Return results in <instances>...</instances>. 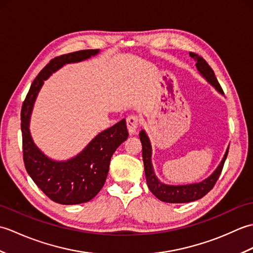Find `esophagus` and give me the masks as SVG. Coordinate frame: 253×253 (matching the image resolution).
Listing matches in <instances>:
<instances>
[{
	"mask_svg": "<svg viewBox=\"0 0 253 253\" xmlns=\"http://www.w3.org/2000/svg\"><path fill=\"white\" fill-rule=\"evenodd\" d=\"M127 123V129L130 135H133L136 132L138 125H139V118L136 115H129L126 118Z\"/></svg>",
	"mask_w": 253,
	"mask_h": 253,
	"instance_id": "1",
	"label": "esophagus"
}]
</instances>
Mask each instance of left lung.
<instances>
[{
    "label": "left lung",
    "mask_w": 253,
    "mask_h": 253,
    "mask_svg": "<svg viewBox=\"0 0 253 253\" xmlns=\"http://www.w3.org/2000/svg\"><path fill=\"white\" fill-rule=\"evenodd\" d=\"M192 57L196 60V66L198 68L199 73L206 78L208 82L211 84L214 88H215L219 93L224 94L223 89L221 84H218L217 79L215 77L213 69L210 67L209 64L203 60V57L199 56L198 54H193ZM140 137V141L142 144V159L144 164V173H146L147 184L149 189L151 190L153 195L157 197L159 200L168 203H187L191 201H196L198 199H201L207 193L212 189L214 185L216 184L219 175L222 173L223 166L225 163V160L227 158L228 154V148L226 152L224 154V158L222 159V162L219 163L217 169L213 171L211 176L204 180L197 182V184H189V185H180V186H173V185H165L161 182L158 177L155 176L153 166L151 162L152 157V148L151 143H150L149 137L144 130H141L139 133Z\"/></svg>",
    "instance_id": "1"
}]
</instances>
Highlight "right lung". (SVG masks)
Returning <instances> with one entry per match:
<instances>
[{"label":"right lung","instance_id":"obj_1","mask_svg":"<svg viewBox=\"0 0 253 253\" xmlns=\"http://www.w3.org/2000/svg\"><path fill=\"white\" fill-rule=\"evenodd\" d=\"M98 53L99 50H82L53 58L38 74L21 106L20 127L27 173L52 201L66 206L88 202L102 189L113 153L128 138L126 121L122 120L100 132L75 158L58 162L42 153L32 140L29 130L30 115L44 80L65 64L82 62Z\"/></svg>","mask_w":253,"mask_h":253}]
</instances>
